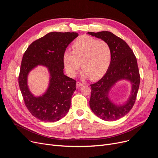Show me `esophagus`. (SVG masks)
Here are the masks:
<instances>
[{
  "label": "esophagus",
  "instance_id": "esophagus-1",
  "mask_svg": "<svg viewBox=\"0 0 158 158\" xmlns=\"http://www.w3.org/2000/svg\"><path fill=\"white\" fill-rule=\"evenodd\" d=\"M84 85L83 83L80 82H76V88H80V86H82V85Z\"/></svg>",
  "mask_w": 158,
  "mask_h": 158
}]
</instances>
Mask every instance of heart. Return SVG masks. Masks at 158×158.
Segmentation results:
<instances>
[{
	"instance_id": "1",
	"label": "heart",
	"mask_w": 158,
	"mask_h": 158,
	"mask_svg": "<svg viewBox=\"0 0 158 158\" xmlns=\"http://www.w3.org/2000/svg\"><path fill=\"white\" fill-rule=\"evenodd\" d=\"M73 52L66 51L63 63L66 73L74 76L81 66L83 78L92 80L101 78L107 72L111 60V51L106 41L88 35L80 37L73 44Z\"/></svg>"
}]
</instances>
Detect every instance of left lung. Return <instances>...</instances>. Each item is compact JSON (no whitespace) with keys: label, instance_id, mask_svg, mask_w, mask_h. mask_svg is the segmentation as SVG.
Wrapping results in <instances>:
<instances>
[{"label":"left lung","instance_id":"obj_1","mask_svg":"<svg viewBox=\"0 0 158 158\" xmlns=\"http://www.w3.org/2000/svg\"><path fill=\"white\" fill-rule=\"evenodd\" d=\"M87 33L106 41L111 51V63L106 74L98 82L90 85V108L102 120H117L126 115L135 102L140 79L136 58L127 43L113 33L103 31ZM121 80L130 82L131 90L127 101L118 105L109 98V92L116 83Z\"/></svg>","mask_w":158,"mask_h":158}]
</instances>
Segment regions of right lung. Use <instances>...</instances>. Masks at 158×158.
Wrapping results in <instances>:
<instances>
[{
    "label": "right lung",
    "instance_id": "right-lung-1",
    "mask_svg": "<svg viewBox=\"0 0 158 158\" xmlns=\"http://www.w3.org/2000/svg\"><path fill=\"white\" fill-rule=\"evenodd\" d=\"M76 32H50L27 47L23 54L18 83L25 105L33 116L45 122H55L69 111L76 80L64 75L63 55L76 37ZM38 65L48 70L50 82L44 94L35 97L28 86L30 72Z\"/></svg>",
    "mask_w": 158,
    "mask_h": 158
}]
</instances>
